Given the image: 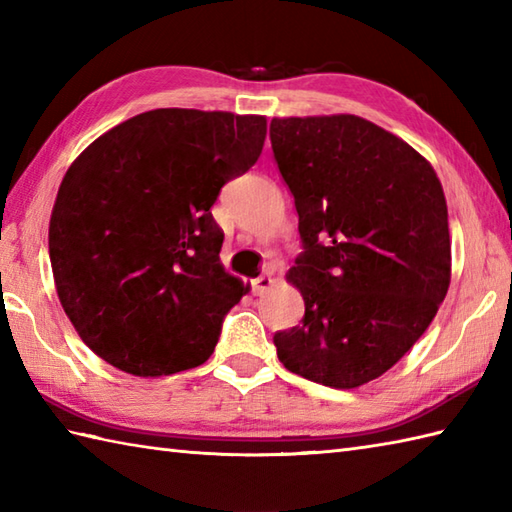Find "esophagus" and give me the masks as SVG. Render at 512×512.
I'll use <instances>...</instances> for the list:
<instances>
[{
    "instance_id": "1",
    "label": "esophagus",
    "mask_w": 512,
    "mask_h": 512,
    "mask_svg": "<svg viewBox=\"0 0 512 512\" xmlns=\"http://www.w3.org/2000/svg\"><path fill=\"white\" fill-rule=\"evenodd\" d=\"M273 286V273H264L253 279V292L255 295H264V292Z\"/></svg>"
}]
</instances>
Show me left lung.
I'll use <instances>...</instances> for the list:
<instances>
[{
  "label": "left lung",
  "instance_id": "obj_1",
  "mask_svg": "<svg viewBox=\"0 0 512 512\" xmlns=\"http://www.w3.org/2000/svg\"><path fill=\"white\" fill-rule=\"evenodd\" d=\"M270 145L295 198L303 253L288 279L301 325L275 332L286 369L325 387L383 376L436 317L451 281L436 171L361 116L273 118Z\"/></svg>",
  "mask_w": 512,
  "mask_h": 512
}]
</instances>
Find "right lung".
Returning <instances> with one entry per match:
<instances>
[{
  "instance_id": "1",
  "label": "right lung",
  "mask_w": 512,
  "mask_h": 512,
  "mask_svg": "<svg viewBox=\"0 0 512 512\" xmlns=\"http://www.w3.org/2000/svg\"><path fill=\"white\" fill-rule=\"evenodd\" d=\"M264 116L151 110L72 162L50 217L61 306L83 343L134 376L202 365L248 292L220 264L211 206L255 165Z\"/></svg>"
}]
</instances>
